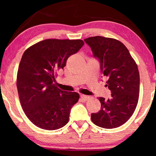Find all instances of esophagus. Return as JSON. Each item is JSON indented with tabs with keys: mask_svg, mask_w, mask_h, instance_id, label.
<instances>
[{
	"mask_svg": "<svg viewBox=\"0 0 156 156\" xmlns=\"http://www.w3.org/2000/svg\"><path fill=\"white\" fill-rule=\"evenodd\" d=\"M81 99H82L83 101H87V99H89V96H87V95H84V94H81Z\"/></svg>",
	"mask_w": 156,
	"mask_h": 156,
	"instance_id": "esophagus-1",
	"label": "esophagus"
}]
</instances>
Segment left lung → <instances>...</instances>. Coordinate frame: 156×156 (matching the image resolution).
I'll list each match as a JSON object with an SVG mask.
<instances>
[{"instance_id": "8db88e82", "label": "left lung", "mask_w": 156, "mask_h": 156, "mask_svg": "<svg viewBox=\"0 0 156 156\" xmlns=\"http://www.w3.org/2000/svg\"><path fill=\"white\" fill-rule=\"evenodd\" d=\"M93 56L100 63L101 74L107 77L106 86L112 97H99L101 109L91 115L92 122L104 129H114L125 123L133 115L139 97L138 67L124 44L102 36L84 39Z\"/></svg>"}]
</instances>
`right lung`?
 Masks as SVG:
<instances>
[{
    "label": "right lung",
    "instance_id": "right-lung-1",
    "mask_svg": "<svg viewBox=\"0 0 156 156\" xmlns=\"http://www.w3.org/2000/svg\"><path fill=\"white\" fill-rule=\"evenodd\" d=\"M84 44L82 40L47 39L23 53L17 75L19 99L27 118L40 129H59L69 121L80 94L57 88L56 72Z\"/></svg>",
    "mask_w": 156,
    "mask_h": 156
}]
</instances>
